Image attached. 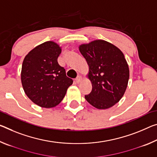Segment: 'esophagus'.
<instances>
[{
    "label": "esophagus",
    "instance_id": "obj_1",
    "mask_svg": "<svg viewBox=\"0 0 157 157\" xmlns=\"http://www.w3.org/2000/svg\"><path fill=\"white\" fill-rule=\"evenodd\" d=\"M82 81V77L81 76H78L76 78V79H75V82L76 83H78V84H79V82H80Z\"/></svg>",
    "mask_w": 157,
    "mask_h": 157
}]
</instances>
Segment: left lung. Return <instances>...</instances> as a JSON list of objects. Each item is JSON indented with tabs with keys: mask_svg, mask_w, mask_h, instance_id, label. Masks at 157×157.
I'll use <instances>...</instances> for the list:
<instances>
[{
	"mask_svg": "<svg viewBox=\"0 0 157 157\" xmlns=\"http://www.w3.org/2000/svg\"><path fill=\"white\" fill-rule=\"evenodd\" d=\"M79 49L87 62L92 84L85 99L100 110L111 108L122 98L128 85L129 69L124 54L103 40L81 44Z\"/></svg>",
	"mask_w": 157,
	"mask_h": 157,
	"instance_id": "obj_1",
	"label": "left lung"
}]
</instances>
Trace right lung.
<instances>
[{
    "label": "right lung",
    "instance_id": "obj_1",
    "mask_svg": "<svg viewBox=\"0 0 157 157\" xmlns=\"http://www.w3.org/2000/svg\"><path fill=\"white\" fill-rule=\"evenodd\" d=\"M61 52L58 44L47 41L29 52L22 63L21 80L25 94L42 108L59 105L73 82L57 61Z\"/></svg>",
    "mask_w": 157,
    "mask_h": 157
}]
</instances>
